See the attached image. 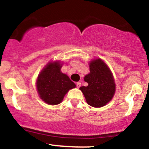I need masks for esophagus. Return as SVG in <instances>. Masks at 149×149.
<instances>
[{"instance_id": "34e87169", "label": "esophagus", "mask_w": 149, "mask_h": 149, "mask_svg": "<svg viewBox=\"0 0 149 149\" xmlns=\"http://www.w3.org/2000/svg\"><path fill=\"white\" fill-rule=\"evenodd\" d=\"M80 86H81V83H80V82H78V83H76V87H77V88H79Z\"/></svg>"}]
</instances>
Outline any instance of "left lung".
Instances as JSON below:
<instances>
[{"label": "left lung", "instance_id": "obj_1", "mask_svg": "<svg viewBox=\"0 0 149 149\" xmlns=\"http://www.w3.org/2000/svg\"><path fill=\"white\" fill-rule=\"evenodd\" d=\"M90 72L85 75L84 80L88 86H82L87 103L91 107L100 108L110 102L115 95L116 83L112 72L104 61L98 59L89 63Z\"/></svg>", "mask_w": 149, "mask_h": 149}]
</instances>
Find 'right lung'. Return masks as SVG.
<instances>
[{"label": "right lung", "mask_w": 149, "mask_h": 149, "mask_svg": "<svg viewBox=\"0 0 149 149\" xmlns=\"http://www.w3.org/2000/svg\"><path fill=\"white\" fill-rule=\"evenodd\" d=\"M62 63L51 61L38 74L36 89L39 97L49 105H57L62 102L66 94L76 88L69 77L61 71Z\"/></svg>", "instance_id": "1"}]
</instances>
